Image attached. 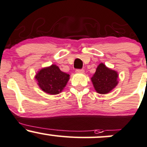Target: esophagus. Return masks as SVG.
<instances>
[{"label": "esophagus", "instance_id": "34e87169", "mask_svg": "<svg viewBox=\"0 0 147 147\" xmlns=\"http://www.w3.org/2000/svg\"><path fill=\"white\" fill-rule=\"evenodd\" d=\"M76 72H77V73H83V72H84V69H77Z\"/></svg>", "mask_w": 147, "mask_h": 147}]
</instances>
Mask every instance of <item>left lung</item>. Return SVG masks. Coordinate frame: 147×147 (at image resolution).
I'll use <instances>...</instances> for the list:
<instances>
[{
  "label": "left lung",
  "mask_w": 147,
  "mask_h": 147,
  "mask_svg": "<svg viewBox=\"0 0 147 147\" xmlns=\"http://www.w3.org/2000/svg\"><path fill=\"white\" fill-rule=\"evenodd\" d=\"M117 72L107 68L104 63H100L91 80L98 93L106 94L117 85Z\"/></svg>",
  "instance_id": "obj_1"
}]
</instances>
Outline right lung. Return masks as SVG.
Instances as JSON below:
<instances>
[{"mask_svg":"<svg viewBox=\"0 0 147 147\" xmlns=\"http://www.w3.org/2000/svg\"><path fill=\"white\" fill-rule=\"evenodd\" d=\"M69 75L61 71L56 65L41 69L36 76L38 85L44 92L57 95L61 92L69 80Z\"/></svg>","mask_w":147,"mask_h":147,"instance_id":"obj_1","label":"right lung"}]
</instances>
